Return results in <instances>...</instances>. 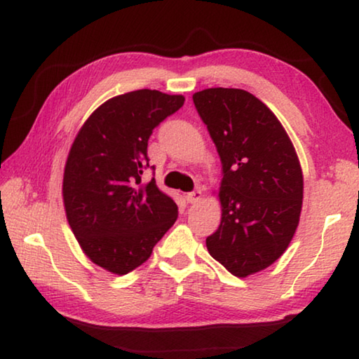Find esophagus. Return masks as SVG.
<instances>
[{
  "instance_id": "obj_1",
  "label": "esophagus",
  "mask_w": 359,
  "mask_h": 359,
  "mask_svg": "<svg viewBox=\"0 0 359 359\" xmlns=\"http://www.w3.org/2000/svg\"><path fill=\"white\" fill-rule=\"evenodd\" d=\"M203 199V191L201 190H194L191 193L187 194V201L190 204H196Z\"/></svg>"
}]
</instances>
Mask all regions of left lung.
Segmentation results:
<instances>
[{"label": "left lung", "mask_w": 359, "mask_h": 359, "mask_svg": "<svg viewBox=\"0 0 359 359\" xmlns=\"http://www.w3.org/2000/svg\"><path fill=\"white\" fill-rule=\"evenodd\" d=\"M222 161V222L205 239L212 258L236 277L269 267L299 224L304 179L299 158L274 112L241 88L193 95Z\"/></svg>", "instance_id": "left-lung-1"}]
</instances>
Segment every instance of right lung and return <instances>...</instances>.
<instances>
[{
	"instance_id": "right-lung-1",
	"label": "right lung",
	"mask_w": 359,
	"mask_h": 359,
	"mask_svg": "<svg viewBox=\"0 0 359 359\" xmlns=\"http://www.w3.org/2000/svg\"><path fill=\"white\" fill-rule=\"evenodd\" d=\"M184 101L149 88L114 96L85 120L71 145L66 218L83 253L107 272L125 276L145 263L177 220L174 199L155 179H141L151 131Z\"/></svg>"
}]
</instances>
